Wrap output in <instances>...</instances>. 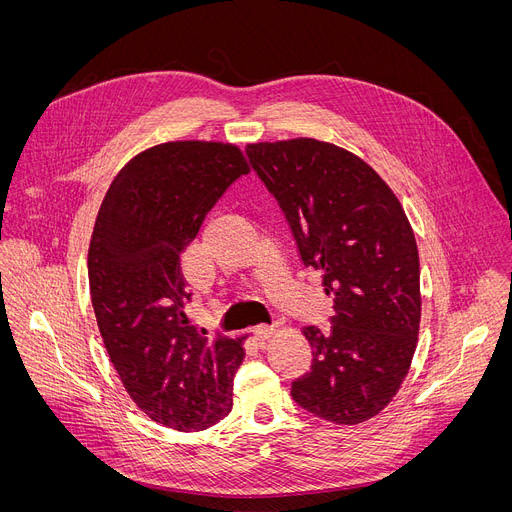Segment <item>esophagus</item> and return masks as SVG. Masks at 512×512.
I'll list each match as a JSON object with an SVG mask.
<instances>
[{"instance_id": "1", "label": "esophagus", "mask_w": 512, "mask_h": 512, "mask_svg": "<svg viewBox=\"0 0 512 512\" xmlns=\"http://www.w3.org/2000/svg\"><path fill=\"white\" fill-rule=\"evenodd\" d=\"M253 337H255V341L265 343L273 337V329L271 327H257V329H253Z\"/></svg>"}]
</instances>
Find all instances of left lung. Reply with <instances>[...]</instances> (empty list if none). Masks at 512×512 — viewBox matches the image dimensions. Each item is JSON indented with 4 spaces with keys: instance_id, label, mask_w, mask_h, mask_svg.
I'll return each instance as SVG.
<instances>
[{
    "instance_id": "8db88e82",
    "label": "left lung",
    "mask_w": 512,
    "mask_h": 512,
    "mask_svg": "<svg viewBox=\"0 0 512 512\" xmlns=\"http://www.w3.org/2000/svg\"><path fill=\"white\" fill-rule=\"evenodd\" d=\"M253 169L280 202L306 267L335 298L331 335L304 329L310 374L292 398L335 425H359L398 394L421 327V265L390 185L357 155L316 138L251 143Z\"/></svg>"
}]
</instances>
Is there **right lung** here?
Masks as SVG:
<instances>
[{
	"mask_svg": "<svg viewBox=\"0 0 512 512\" xmlns=\"http://www.w3.org/2000/svg\"><path fill=\"white\" fill-rule=\"evenodd\" d=\"M251 171L230 143L171 141L114 177L91 232L87 273L98 329L118 376L151 421L204 431L230 412L247 337L198 335L185 306V251L220 196Z\"/></svg>",
	"mask_w": 512,
	"mask_h": 512,
	"instance_id": "obj_1",
	"label": "right lung"
}]
</instances>
